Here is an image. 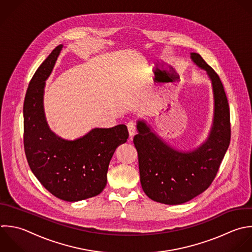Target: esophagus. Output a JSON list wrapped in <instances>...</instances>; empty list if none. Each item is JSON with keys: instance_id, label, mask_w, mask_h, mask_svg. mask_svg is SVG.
Masks as SVG:
<instances>
[{"instance_id": "obj_1", "label": "esophagus", "mask_w": 252, "mask_h": 252, "mask_svg": "<svg viewBox=\"0 0 252 252\" xmlns=\"http://www.w3.org/2000/svg\"><path fill=\"white\" fill-rule=\"evenodd\" d=\"M127 129H128V133H129V137L132 138L133 135L136 132V124L133 121H130L127 123Z\"/></svg>"}]
</instances>
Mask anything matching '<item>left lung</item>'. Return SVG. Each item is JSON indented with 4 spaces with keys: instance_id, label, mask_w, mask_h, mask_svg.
Masks as SVG:
<instances>
[{
    "instance_id": "1",
    "label": "left lung",
    "mask_w": 252,
    "mask_h": 252,
    "mask_svg": "<svg viewBox=\"0 0 252 252\" xmlns=\"http://www.w3.org/2000/svg\"><path fill=\"white\" fill-rule=\"evenodd\" d=\"M190 58L206 70L213 87V125L206 141L192 151H180L162 140L144 121L137 122L138 133L133 138L143 191L152 200L168 205L188 202L210 187L231 140L230 108L222 81L199 54L191 53Z\"/></svg>"
}]
</instances>
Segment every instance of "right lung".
Here are the masks:
<instances>
[{"instance_id":"obj_1","label":"right lung","mask_w":252,"mask_h":252,"mask_svg":"<svg viewBox=\"0 0 252 252\" xmlns=\"http://www.w3.org/2000/svg\"><path fill=\"white\" fill-rule=\"evenodd\" d=\"M63 45L57 46L35 71L23 104V144L28 165L41 185L69 202L100 194L107 185L110 161L126 142L127 127L93 128L75 140H65L49 127L43 108L45 80L51 74Z\"/></svg>"}]
</instances>
